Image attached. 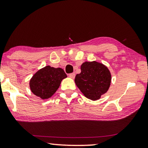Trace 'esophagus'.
Masks as SVG:
<instances>
[{
  "mask_svg": "<svg viewBox=\"0 0 148 148\" xmlns=\"http://www.w3.org/2000/svg\"><path fill=\"white\" fill-rule=\"evenodd\" d=\"M75 77V74L74 73H70V74H69V77L72 78V79H74Z\"/></svg>",
  "mask_w": 148,
  "mask_h": 148,
  "instance_id": "34e87169",
  "label": "esophagus"
}]
</instances>
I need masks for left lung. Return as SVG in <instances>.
I'll list each match as a JSON object with an SVG mask.
<instances>
[{
    "mask_svg": "<svg viewBox=\"0 0 148 148\" xmlns=\"http://www.w3.org/2000/svg\"><path fill=\"white\" fill-rule=\"evenodd\" d=\"M75 82L87 98L96 100L108 91L111 75L106 66L96 61L85 62L81 66V73L77 74Z\"/></svg>",
    "mask_w": 148,
    "mask_h": 148,
    "instance_id": "1",
    "label": "left lung"
}]
</instances>
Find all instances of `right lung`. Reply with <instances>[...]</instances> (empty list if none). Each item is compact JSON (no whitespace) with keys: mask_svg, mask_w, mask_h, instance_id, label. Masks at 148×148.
I'll use <instances>...</instances> for the list:
<instances>
[{"mask_svg":"<svg viewBox=\"0 0 148 148\" xmlns=\"http://www.w3.org/2000/svg\"><path fill=\"white\" fill-rule=\"evenodd\" d=\"M66 75L61 68L46 66L36 73L30 79L29 86L34 94L42 99L51 97L59 88Z\"/></svg>","mask_w":148,"mask_h":148,"instance_id":"right-lung-1","label":"right lung"}]
</instances>
